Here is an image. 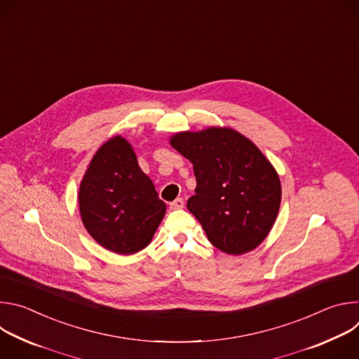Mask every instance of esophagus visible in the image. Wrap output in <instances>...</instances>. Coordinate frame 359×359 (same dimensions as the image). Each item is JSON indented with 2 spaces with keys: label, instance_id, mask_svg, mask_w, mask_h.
Segmentation results:
<instances>
[{
  "label": "esophagus",
  "instance_id": "34e87169",
  "mask_svg": "<svg viewBox=\"0 0 359 359\" xmlns=\"http://www.w3.org/2000/svg\"><path fill=\"white\" fill-rule=\"evenodd\" d=\"M184 208V200L182 197H177L175 201L170 203V209L172 210H180Z\"/></svg>",
  "mask_w": 359,
  "mask_h": 359
}]
</instances>
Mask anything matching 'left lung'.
<instances>
[{
    "label": "left lung",
    "mask_w": 359,
    "mask_h": 359,
    "mask_svg": "<svg viewBox=\"0 0 359 359\" xmlns=\"http://www.w3.org/2000/svg\"><path fill=\"white\" fill-rule=\"evenodd\" d=\"M170 144L193 163L197 186L187 209L209 241L233 255L260 245L281 203L280 177L262 150L230 128L179 132Z\"/></svg>",
    "instance_id": "left-lung-1"
}]
</instances>
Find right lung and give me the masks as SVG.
I'll use <instances>...</instances> for the list:
<instances>
[{
    "mask_svg": "<svg viewBox=\"0 0 359 359\" xmlns=\"http://www.w3.org/2000/svg\"><path fill=\"white\" fill-rule=\"evenodd\" d=\"M78 200L88 233L102 247L123 255L143 250L166 213L165 201L122 136L111 137L97 149L81 182Z\"/></svg>",
    "mask_w": 359,
    "mask_h": 359,
    "instance_id": "obj_1",
    "label": "right lung"
}]
</instances>
